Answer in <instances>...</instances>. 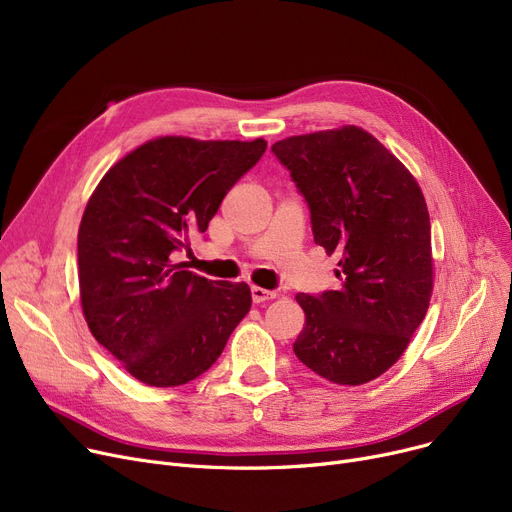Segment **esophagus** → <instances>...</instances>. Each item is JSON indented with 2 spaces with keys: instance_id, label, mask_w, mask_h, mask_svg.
I'll list each match as a JSON object with an SVG mask.
<instances>
[{
  "instance_id": "obj_1",
  "label": "esophagus",
  "mask_w": 512,
  "mask_h": 512,
  "mask_svg": "<svg viewBox=\"0 0 512 512\" xmlns=\"http://www.w3.org/2000/svg\"><path fill=\"white\" fill-rule=\"evenodd\" d=\"M251 299L255 305L259 303H265V301H272L276 299V292L274 290H265V288H259V286H251Z\"/></svg>"
}]
</instances>
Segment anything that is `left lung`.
Here are the masks:
<instances>
[{"label":"left lung","instance_id":"1","mask_svg":"<svg viewBox=\"0 0 512 512\" xmlns=\"http://www.w3.org/2000/svg\"><path fill=\"white\" fill-rule=\"evenodd\" d=\"M309 213L315 245L338 255L336 290L299 292L305 328L294 355L342 386L390 369L427 313L432 226L411 172L357 126L272 145Z\"/></svg>","mask_w":512,"mask_h":512}]
</instances>
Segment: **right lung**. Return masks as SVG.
I'll list each match as a JSON object with an SVG mask.
<instances>
[{"label": "right lung", "mask_w": 512, "mask_h": 512, "mask_svg": "<svg viewBox=\"0 0 512 512\" xmlns=\"http://www.w3.org/2000/svg\"><path fill=\"white\" fill-rule=\"evenodd\" d=\"M267 143L161 137L107 172L78 228L83 313L95 340L147 386L199 378L251 309L245 282L182 270L176 251L203 234Z\"/></svg>", "instance_id": "obj_1"}]
</instances>
